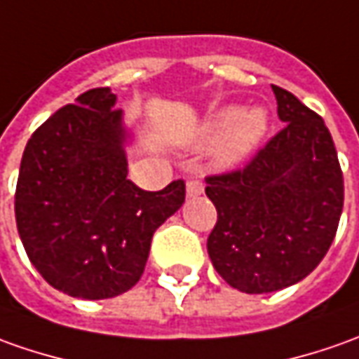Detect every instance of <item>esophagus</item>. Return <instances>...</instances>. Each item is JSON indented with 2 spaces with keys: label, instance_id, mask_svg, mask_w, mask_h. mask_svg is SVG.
Segmentation results:
<instances>
[{
  "label": "esophagus",
  "instance_id": "1",
  "mask_svg": "<svg viewBox=\"0 0 359 359\" xmlns=\"http://www.w3.org/2000/svg\"><path fill=\"white\" fill-rule=\"evenodd\" d=\"M202 192H204V184H202V180L190 179L189 182H187V196H189V198L200 196Z\"/></svg>",
  "mask_w": 359,
  "mask_h": 359
}]
</instances>
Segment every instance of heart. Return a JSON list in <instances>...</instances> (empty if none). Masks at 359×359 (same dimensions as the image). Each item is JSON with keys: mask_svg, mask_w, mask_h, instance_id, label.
<instances>
[{"mask_svg": "<svg viewBox=\"0 0 359 359\" xmlns=\"http://www.w3.org/2000/svg\"><path fill=\"white\" fill-rule=\"evenodd\" d=\"M267 128L269 116L263 108L243 111L240 106H226L212 116L204 135L210 141L226 137L220 149V161L224 165H233L257 147Z\"/></svg>", "mask_w": 359, "mask_h": 359, "instance_id": "heart-1", "label": "heart"}]
</instances>
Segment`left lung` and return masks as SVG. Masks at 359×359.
Returning <instances> with one entry per match:
<instances>
[{
  "instance_id": "obj_1",
  "label": "left lung",
  "mask_w": 359,
  "mask_h": 359,
  "mask_svg": "<svg viewBox=\"0 0 359 359\" xmlns=\"http://www.w3.org/2000/svg\"><path fill=\"white\" fill-rule=\"evenodd\" d=\"M285 128L241 169L206 177L218 210L208 236L214 269L230 287L262 294L291 287L323 262L344 206V177L324 119L271 86Z\"/></svg>"
}]
</instances>
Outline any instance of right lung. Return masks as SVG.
Listing matches in <instances>:
<instances>
[{"label":"right lung","mask_w":359,"mask_h":359,"mask_svg":"<svg viewBox=\"0 0 359 359\" xmlns=\"http://www.w3.org/2000/svg\"><path fill=\"white\" fill-rule=\"evenodd\" d=\"M121 109L109 88L80 94L27 141L15 190L19 238L48 285L97 301L141 279L153 233L184 202V180L157 192L128 179Z\"/></svg>","instance_id":"obj_1"}]
</instances>
